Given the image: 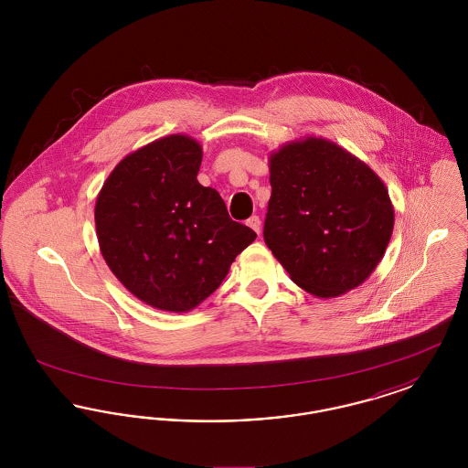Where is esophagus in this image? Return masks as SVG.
Returning a JSON list of instances; mask_svg holds the SVG:
<instances>
[{"instance_id": "esophagus-1", "label": "esophagus", "mask_w": 468, "mask_h": 468, "mask_svg": "<svg viewBox=\"0 0 468 468\" xmlns=\"http://www.w3.org/2000/svg\"><path fill=\"white\" fill-rule=\"evenodd\" d=\"M247 226H249V228H252L258 235L261 233V219H260L258 216H252V218L247 221Z\"/></svg>"}]
</instances>
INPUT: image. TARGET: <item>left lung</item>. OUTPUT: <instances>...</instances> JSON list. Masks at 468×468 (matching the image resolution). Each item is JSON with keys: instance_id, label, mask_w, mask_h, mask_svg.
<instances>
[{"instance_id": "1", "label": "left lung", "mask_w": 468, "mask_h": 468, "mask_svg": "<svg viewBox=\"0 0 468 468\" xmlns=\"http://www.w3.org/2000/svg\"><path fill=\"white\" fill-rule=\"evenodd\" d=\"M271 197L265 242L291 281L317 298L363 284L389 244L395 210L378 174L321 136L268 157Z\"/></svg>"}]
</instances>
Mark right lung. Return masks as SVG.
Returning <instances> with one entry per match:
<instances>
[{
  "label": "right lung",
  "mask_w": 468,
  "mask_h": 468,
  "mask_svg": "<svg viewBox=\"0 0 468 468\" xmlns=\"http://www.w3.org/2000/svg\"><path fill=\"white\" fill-rule=\"evenodd\" d=\"M203 151L168 134L122 157L94 207L101 256L144 303L189 312L221 286L256 233L228 216L219 193L197 180Z\"/></svg>",
  "instance_id": "add662e5"
}]
</instances>
